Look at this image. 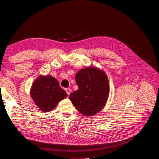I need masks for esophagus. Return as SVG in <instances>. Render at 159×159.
Returning a JSON list of instances; mask_svg holds the SVG:
<instances>
[{
    "mask_svg": "<svg viewBox=\"0 0 159 159\" xmlns=\"http://www.w3.org/2000/svg\"><path fill=\"white\" fill-rule=\"evenodd\" d=\"M65 91H66V92L67 93V95H69L70 94L71 89H70V88H67V89H65Z\"/></svg>",
    "mask_w": 159,
    "mask_h": 159,
    "instance_id": "34e87169",
    "label": "esophagus"
}]
</instances>
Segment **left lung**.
<instances>
[{
	"instance_id": "1",
	"label": "left lung",
	"mask_w": 159,
	"mask_h": 159,
	"mask_svg": "<svg viewBox=\"0 0 159 159\" xmlns=\"http://www.w3.org/2000/svg\"><path fill=\"white\" fill-rule=\"evenodd\" d=\"M79 89L69 96L81 114L92 116L102 110L109 95L107 76L103 70L89 66L80 69L75 76Z\"/></svg>"
}]
</instances>
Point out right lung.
I'll list each match as a JSON object with an SVG mask.
<instances>
[{"label":"right lung","mask_w":159,"mask_h":159,"mask_svg":"<svg viewBox=\"0 0 159 159\" xmlns=\"http://www.w3.org/2000/svg\"><path fill=\"white\" fill-rule=\"evenodd\" d=\"M30 95L41 111L48 112L54 109L67 93L59 86V83L51 75H40L32 84Z\"/></svg>","instance_id":"right-lung-1"}]
</instances>
